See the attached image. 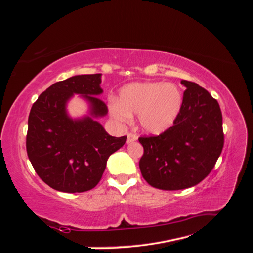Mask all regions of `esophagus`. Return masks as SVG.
Segmentation results:
<instances>
[{
  "mask_svg": "<svg viewBox=\"0 0 253 253\" xmlns=\"http://www.w3.org/2000/svg\"><path fill=\"white\" fill-rule=\"evenodd\" d=\"M137 140V136L135 134H131V132H129V134L127 135V140L126 143L127 144H130V143H134Z\"/></svg>",
  "mask_w": 253,
  "mask_h": 253,
  "instance_id": "esophagus-1",
  "label": "esophagus"
}]
</instances>
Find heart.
<instances>
[{
	"label": "heart",
	"mask_w": 253,
	"mask_h": 253,
	"mask_svg": "<svg viewBox=\"0 0 253 253\" xmlns=\"http://www.w3.org/2000/svg\"><path fill=\"white\" fill-rule=\"evenodd\" d=\"M183 106V95L176 84L156 83H132L121 89L118 101L109 104V114L115 121L129 123L132 115H138L144 131L160 135L174 125Z\"/></svg>",
	"instance_id": "obj_1"
}]
</instances>
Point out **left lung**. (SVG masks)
I'll list each match as a JSON object with an SVG mask.
<instances>
[{"instance_id":"obj_1","label":"left lung","mask_w":253,"mask_h":253,"mask_svg":"<svg viewBox=\"0 0 253 253\" xmlns=\"http://www.w3.org/2000/svg\"><path fill=\"white\" fill-rule=\"evenodd\" d=\"M186 90L174 125L163 134L140 137L143 177L153 187L184 190L208 176L223 148L222 114L217 102L198 84L182 80Z\"/></svg>"}]
</instances>
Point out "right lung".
<instances>
[{"mask_svg": "<svg viewBox=\"0 0 253 253\" xmlns=\"http://www.w3.org/2000/svg\"><path fill=\"white\" fill-rule=\"evenodd\" d=\"M101 74L78 75L59 81L34 102L28 121L27 152L45 184L65 193H81L99 183L111 154L126 143L97 121L108 109L100 96ZM75 94L88 104V114L72 119L66 105Z\"/></svg>", "mask_w": 253, "mask_h": 253, "instance_id": "right-lung-1", "label": "right lung"}]
</instances>
